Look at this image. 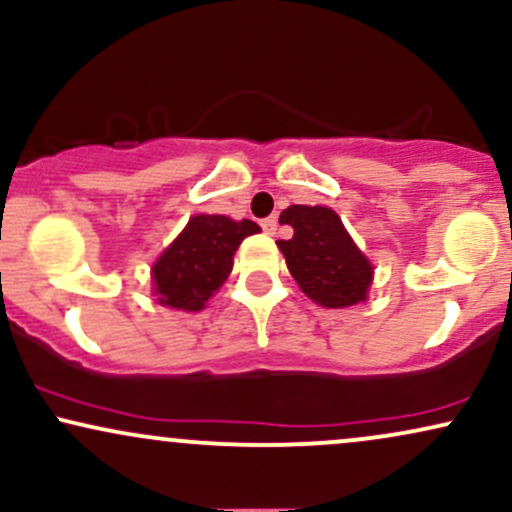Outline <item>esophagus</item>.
I'll use <instances>...</instances> for the list:
<instances>
[{"label":"esophagus","mask_w":512,"mask_h":512,"mask_svg":"<svg viewBox=\"0 0 512 512\" xmlns=\"http://www.w3.org/2000/svg\"><path fill=\"white\" fill-rule=\"evenodd\" d=\"M260 226H262V231L267 233V236H274V233H276V219H274V216H269V219H264V221L260 223Z\"/></svg>","instance_id":"1"}]
</instances>
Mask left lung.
<instances>
[{
  "label": "left lung",
  "instance_id": "obj_1",
  "mask_svg": "<svg viewBox=\"0 0 512 512\" xmlns=\"http://www.w3.org/2000/svg\"><path fill=\"white\" fill-rule=\"evenodd\" d=\"M279 221L293 228V236L276 245L310 301L325 308H349L366 301L373 264L356 248L337 211L291 204L281 211Z\"/></svg>",
  "mask_w": 512,
  "mask_h": 512
}]
</instances>
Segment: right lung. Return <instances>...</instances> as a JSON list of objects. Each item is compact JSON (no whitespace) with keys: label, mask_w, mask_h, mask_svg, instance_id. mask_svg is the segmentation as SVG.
I'll list each match as a JSON object with an SVG mask.
<instances>
[{"label":"right lung","mask_w":512,"mask_h":512,"mask_svg":"<svg viewBox=\"0 0 512 512\" xmlns=\"http://www.w3.org/2000/svg\"><path fill=\"white\" fill-rule=\"evenodd\" d=\"M260 233L255 221H233L221 214H197L151 267L156 301L195 313L221 289L233 269L243 238Z\"/></svg>","instance_id":"right-lung-1"}]
</instances>
